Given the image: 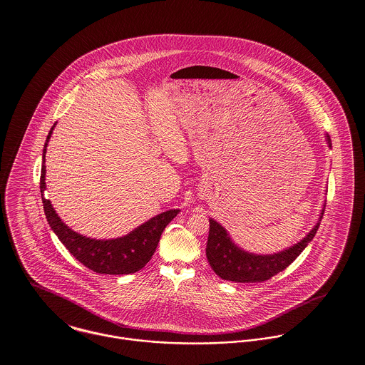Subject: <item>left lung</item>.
<instances>
[{"label": "left lung", "instance_id": "left-lung-1", "mask_svg": "<svg viewBox=\"0 0 365 365\" xmlns=\"http://www.w3.org/2000/svg\"><path fill=\"white\" fill-rule=\"evenodd\" d=\"M329 148H331L330 137L326 134ZM324 208L315 227L299 241L273 255H257L243 250L234 242L227 230L215 220L210 218V231L205 255L211 269L222 280L235 283H260L272 279L287 269L311 242L321 225Z\"/></svg>", "mask_w": 365, "mask_h": 365}]
</instances>
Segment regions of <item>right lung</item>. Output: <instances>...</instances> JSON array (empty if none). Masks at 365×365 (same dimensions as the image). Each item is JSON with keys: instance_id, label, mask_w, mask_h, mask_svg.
Masks as SVG:
<instances>
[{"instance_id": "obj_1", "label": "right lung", "mask_w": 365, "mask_h": 365, "mask_svg": "<svg viewBox=\"0 0 365 365\" xmlns=\"http://www.w3.org/2000/svg\"><path fill=\"white\" fill-rule=\"evenodd\" d=\"M54 127L56 124L48 131L44 143L41 175V202L53 232L78 262L95 273L119 276L141 270L153 257L165 227L179 214V210L176 208L161 212L133 230L130 234L115 240L88 238L73 231L61 221L50 200L43 195L46 190V147Z\"/></svg>"}]
</instances>
